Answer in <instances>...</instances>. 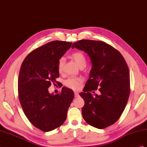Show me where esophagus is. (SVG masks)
I'll use <instances>...</instances> for the list:
<instances>
[{"mask_svg":"<svg viewBox=\"0 0 147 147\" xmlns=\"http://www.w3.org/2000/svg\"><path fill=\"white\" fill-rule=\"evenodd\" d=\"M74 96L76 98L79 96V93H78V92H74Z\"/></svg>","mask_w":147,"mask_h":147,"instance_id":"34e87169","label":"esophagus"}]
</instances>
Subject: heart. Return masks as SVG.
<instances>
[{"label":"heart","mask_w":147,"mask_h":147,"mask_svg":"<svg viewBox=\"0 0 147 147\" xmlns=\"http://www.w3.org/2000/svg\"><path fill=\"white\" fill-rule=\"evenodd\" d=\"M71 57L76 61V63L81 68L86 66L87 63L86 58L85 57L84 54L82 52L76 51V52L73 53L71 54ZM64 62V58L63 57H60L58 59L57 63V69L58 72L59 73H62L63 71ZM83 78L81 77H69L66 80L65 85L66 86L70 88V89H72L73 90H78L80 88L81 85L83 82Z\"/></svg>","instance_id":"obj_1"}]
</instances>
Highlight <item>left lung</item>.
Masks as SVG:
<instances>
[{
	"label": "left lung",
	"instance_id": "obj_1",
	"mask_svg": "<svg viewBox=\"0 0 147 147\" xmlns=\"http://www.w3.org/2000/svg\"><path fill=\"white\" fill-rule=\"evenodd\" d=\"M84 51L90 56L92 68L83 93L82 115L87 123L99 129L114 124L123 112L130 92L129 72L119 51L103 41L83 39L72 48ZM100 94L93 97L91 91Z\"/></svg>",
	"mask_w": 147,
	"mask_h": 147
}]
</instances>
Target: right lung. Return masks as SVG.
I'll return each mask as SVG.
<instances>
[{
	"mask_svg": "<svg viewBox=\"0 0 147 147\" xmlns=\"http://www.w3.org/2000/svg\"><path fill=\"white\" fill-rule=\"evenodd\" d=\"M71 45L72 42L59 40L47 42L30 52L20 67V103L29 121L42 131L53 130L63 124L74 98L73 91L66 87L55 95L48 91L51 84L59 85L57 61Z\"/></svg>",
	"mask_w": 147,
	"mask_h": 147,
	"instance_id": "add662e5",
	"label": "right lung"
}]
</instances>
